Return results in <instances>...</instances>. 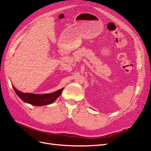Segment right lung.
<instances>
[{
	"mask_svg": "<svg viewBox=\"0 0 151 151\" xmlns=\"http://www.w3.org/2000/svg\"><path fill=\"white\" fill-rule=\"evenodd\" d=\"M12 87L16 94L25 103H29L32 105L41 106L48 105L53 103L57 99L60 94L62 93L64 88H61L60 90L48 94H32V93H24L19 91L17 89H16L14 85Z\"/></svg>",
	"mask_w": 151,
	"mask_h": 151,
	"instance_id": "add662e5",
	"label": "right lung"
}]
</instances>
